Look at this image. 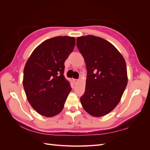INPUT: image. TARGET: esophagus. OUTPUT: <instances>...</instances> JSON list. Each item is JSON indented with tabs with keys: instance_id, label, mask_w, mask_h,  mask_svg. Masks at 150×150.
<instances>
[{
	"instance_id": "obj_1",
	"label": "esophagus",
	"mask_w": 150,
	"mask_h": 150,
	"mask_svg": "<svg viewBox=\"0 0 150 150\" xmlns=\"http://www.w3.org/2000/svg\"><path fill=\"white\" fill-rule=\"evenodd\" d=\"M73 81L74 84H77L79 82V79H73Z\"/></svg>"
}]
</instances>
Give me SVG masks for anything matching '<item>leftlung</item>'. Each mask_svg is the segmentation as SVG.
I'll list each match as a JSON object with an SVG mask.
<instances>
[{
	"mask_svg": "<svg viewBox=\"0 0 150 150\" xmlns=\"http://www.w3.org/2000/svg\"><path fill=\"white\" fill-rule=\"evenodd\" d=\"M77 47L87 69L84 94L80 98L85 111L101 117L112 111L128 83L124 57L108 40L88 35L77 38Z\"/></svg>",
	"mask_w": 150,
	"mask_h": 150,
	"instance_id": "left-lung-1",
	"label": "left lung"
}]
</instances>
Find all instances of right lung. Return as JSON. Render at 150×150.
<instances>
[{
	"mask_svg": "<svg viewBox=\"0 0 150 150\" xmlns=\"http://www.w3.org/2000/svg\"><path fill=\"white\" fill-rule=\"evenodd\" d=\"M76 39L57 36L36 47L24 69L23 86L31 106L39 115L52 117L60 113L71 91L64 76V62L73 51Z\"/></svg>",
	"mask_w": 150,
	"mask_h": 150,
	"instance_id": "1",
	"label": "right lung"
}]
</instances>
